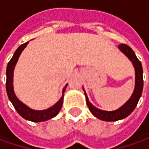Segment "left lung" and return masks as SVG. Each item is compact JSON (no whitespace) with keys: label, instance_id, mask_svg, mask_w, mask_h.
<instances>
[{"label":"left lung","instance_id":"obj_1","mask_svg":"<svg viewBox=\"0 0 149 149\" xmlns=\"http://www.w3.org/2000/svg\"><path fill=\"white\" fill-rule=\"evenodd\" d=\"M118 49H120L123 54H125L129 60L133 63L135 69V87L132 96L122 107L114 111H104L97 109L89 101L88 96L86 95L84 89V95L86 98V103L89 107L90 112L95 117L104 121H117L128 117L132 112L134 110L138 102L140 99L143 88V67L142 64L137 58L134 50L125 44H121L118 45Z\"/></svg>","mask_w":149,"mask_h":149}]
</instances>
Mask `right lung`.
Listing matches in <instances>:
<instances>
[{
	"mask_svg": "<svg viewBox=\"0 0 149 149\" xmlns=\"http://www.w3.org/2000/svg\"><path fill=\"white\" fill-rule=\"evenodd\" d=\"M29 41L25 44H22L18 47V49L15 50V52L13 54L12 58L9 61L7 68H6V92L8 95L9 100L12 103V104L15 109V110L18 112L22 118L25 119L30 120L32 122H42V121H46L48 119H50L52 118L55 117L59 112L63 104V99H64V94L65 92V89L67 87V84L64 87L63 91H62V97L60 100L52 107H50L47 109L45 110H34L30 109L28 106L24 104L22 102L17 99L14 93L13 89V73H14L15 66L16 65V62L20 57L21 52L23 49L26 48V46L28 45Z\"/></svg>",
	"mask_w": 149,
	"mask_h": 149,
	"instance_id": "right-lung-1",
	"label": "right lung"
}]
</instances>
